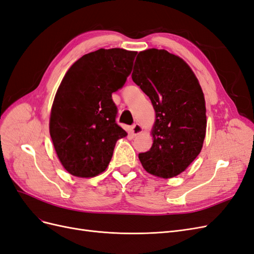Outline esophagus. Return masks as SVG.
Listing matches in <instances>:
<instances>
[{"label": "esophagus", "mask_w": 254, "mask_h": 254, "mask_svg": "<svg viewBox=\"0 0 254 254\" xmlns=\"http://www.w3.org/2000/svg\"><path fill=\"white\" fill-rule=\"evenodd\" d=\"M142 132V127L139 124H134L131 127V133L132 135H137L139 133Z\"/></svg>", "instance_id": "34e87169"}]
</instances>
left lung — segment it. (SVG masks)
I'll list each match as a JSON object with an SVG mask.
<instances>
[{
  "mask_svg": "<svg viewBox=\"0 0 254 254\" xmlns=\"http://www.w3.org/2000/svg\"><path fill=\"white\" fill-rule=\"evenodd\" d=\"M131 77L156 111L152 146L139 159L147 173L172 178L201 151L206 129L203 92L186 61L165 50L140 52Z\"/></svg>",
  "mask_w": 254,
  "mask_h": 254,
  "instance_id": "1",
  "label": "left lung"
}]
</instances>
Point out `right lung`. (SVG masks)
<instances>
[{"label": "right lung", "instance_id": "right-lung-1", "mask_svg": "<svg viewBox=\"0 0 254 254\" xmlns=\"http://www.w3.org/2000/svg\"><path fill=\"white\" fill-rule=\"evenodd\" d=\"M136 52L101 49L68 68L54 99L50 134L61 164L73 176L103 173L115 143L127 132L117 124L112 93L124 87Z\"/></svg>", "mask_w": 254, "mask_h": 254}]
</instances>
